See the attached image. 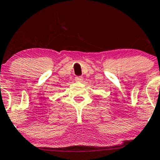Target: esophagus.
Listing matches in <instances>:
<instances>
[{
    "label": "esophagus",
    "mask_w": 160,
    "mask_h": 160,
    "mask_svg": "<svg viewBox=\"0 0 160 160\" xmlns=\"http://www.w3.org/2000/svg\"><path fill=\"white\" fill-rule=\"evenodd\" d=\"M76 80L77 82H83V77H81V76H77V77H76Z\"/></svg>",
    "instance_id": "obj_1"
}]
</instances>
